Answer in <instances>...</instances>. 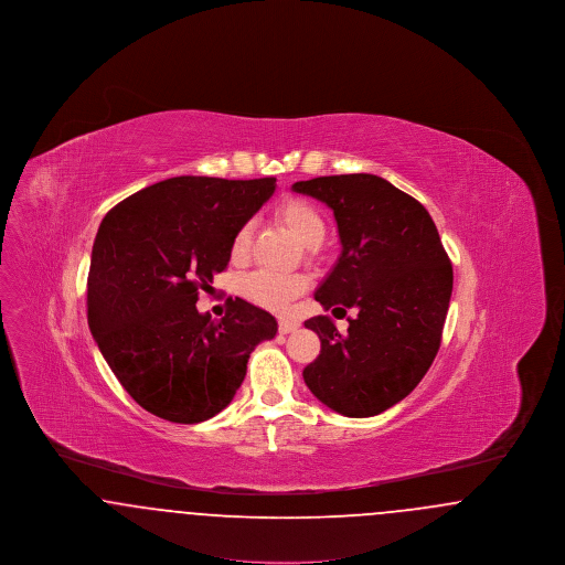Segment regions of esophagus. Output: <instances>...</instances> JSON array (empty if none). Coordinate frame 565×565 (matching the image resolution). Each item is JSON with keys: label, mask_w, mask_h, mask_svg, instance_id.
Segmentation results:
<instances>
[{"label": "esophagus", "mask_w": 565, "mask_h": 565, "mask_svg": "<svg viewBox=\"0 0 565 565\" xmlns=\"http://www.w3.org/2000/svg\"><path fill=\"white\" fill-rule=\"evenodd\" d=\"M298 330V322H292V320H279V332L281 334H290V332H295Z\"/></svg>", "instance_id": "34e87169"}]
</instances>
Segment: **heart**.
<instances>
[{"label":"heart","instance_id":"heart-1","mask_svg":"<svg viewBox=\"0 0 565 565\" xmlns=\"http://www.w3.org/2000/svg\"><path fill=\"white\" fill-rule=\"evenodd\" d=\"M275 214L279 222L295 235L298 242L307 247L320 245L326 235V222L320 210L305 199H286L277 205ZM252 245V224H243L231 242V258L242 263L249 254ZM307 288V279L302 275H281L270 270H254L243 277L239 292L249 302L265 307L270 311L288 309L290 300Z\"/></svg>","mask_w":565,"mask_h":565}]
</instances>
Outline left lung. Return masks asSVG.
I'll use <instances>...</instances> for the list:
<instances>
[{
    "label": "left lung",
    "mask_w": 565,
    "mask_h": 565,
    "mask_svg": "<svg viewBox=\"0 0 565 565\" xmlns=\"http://www.w3.org/2000/svg\"><path fill=\"white\" fill-rule=\"evenodd\" d=\"M292 190L332 210L343 247L316 300L358 313L348 334L328 316L305 322L322 341L305 383L328 408L373 417L428 373L454 290L451 260L428 210L379 175H323Z\"/></svg>",
    "instance_id": "8db88e82"
}]
</instances>
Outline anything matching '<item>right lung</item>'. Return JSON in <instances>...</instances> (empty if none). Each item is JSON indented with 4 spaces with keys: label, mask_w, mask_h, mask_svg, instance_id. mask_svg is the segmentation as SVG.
Here are the masks:
<instances>
[{
    "label": "right lung",
    "mask_w": 565,
    "mask_h": 565,
    "mask_svg": "<svg viewBox=\"0 0 565 565\" xmlns=\"http://www.w3.org/2000/svg\"><path fill=\"white\" fill-rule=\"evenodd\" d=\"M275 192V178H169L104 217L90 256L88 328L135 403L199 424L233 401L254 348L277 322L243 298L214 320L199 290L231 260V242Z\"/></svg>",
    "instance_id": "add662e5"
}]
</instances>
